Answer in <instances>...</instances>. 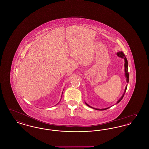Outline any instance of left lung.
<instances>
[{"mask_svg":"<svg viewBox=\"0 0 149 149\" xmlns=\"http://www.w3.org/2000/svg\"><path fill=\"white\" fill-rule=\"evenodd\" d=\"M117 55H118V56L120 57H122V58H124V59H125V76H126V78L127 83H128V81H129V74H128V71L127 60L126 57H125V55H124V54H123L122 52H118V53H117ZM127 85L126 86V88H125V93H124V94H123V95L122 96V97L120 98V99H119V100H118L117 103H118L119 102H120V101H121V100H122V98H123L124 95H125V93L126 92V89H127ZM85 104H86V106H88L92 108V107L89 106L88 104H86V103H85ZM108 108H104V109H96V108H94V109H97V110H99V111H103V110H105V109H107Z\"/></svg>","mask_w":149,"mask_h":149,"instance_id":"obj_1","label":"left lung"}]
</instances>
